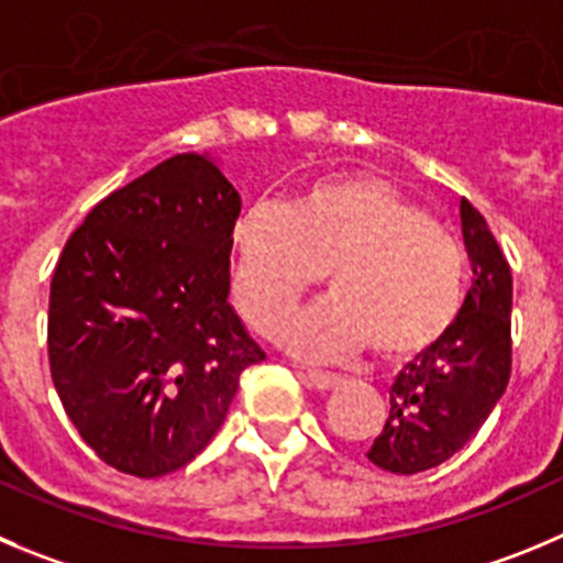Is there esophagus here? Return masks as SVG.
<instances>
[{
  "instance_id": "esophagus-1",
  "label": "esophagus",
  "mask_w": 563,
  "mask_h": 563,
  "mask_svg": "<svg viewBox=\"0 0 563 563\" xmlns=\"http://www.w3.org/2000/svg\"><path fill=\"white\" fill-rule=\"evenodd\" d=\"M302 377H306L311 386L322 388V391H328V388H335L341 383V377L335 375V372H324V369H313V366H306L302 369Z\"/></svg>"
}]
</instances>
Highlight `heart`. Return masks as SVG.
Returning <instances> with one entry per match:
<instances>
[{
    "mask_svg": "<svg viewBox=\"0 0 563 563\" xmlns=\"http://www.w3.org/2000/svg\"><path fill=\"white\" fill-rule=\"evenodd\" d=\"M233 302L272 335L324 272L330 297L299 313L283 339L335 358L364 344L383 361L424 353L464 306L466 257L450 230L375 177H333L286 208L257 202L235 219Z\"/></svg>",
    "mask_w": 563,
    "mask_h": 563,
    "instance_id": "heart-1",
    "label": "heart"
}]
</instances>
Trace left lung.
<instances>
[{
	"label": "left lung",
	"mask_w": 563,
	"mask_h": 563,
	"mask_svg": "<svg viewBox=\"0 0 563 563\" xmlns=\"http://www.w3.org/2000/svg\"><path fill=\"white\" fill-rule=\"evenodd\" d=\"M472 288L453 328L400 369L391 411L366 459L394 475H417L453 459L481 430L511 377V266L486 219L461 199Z\"/></svg>",
	"instance_id": "left-lung-1"
}]
</instances>
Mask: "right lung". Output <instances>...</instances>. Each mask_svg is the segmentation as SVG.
I'll list each match as a JSON object with an SVG mask.
<instances>
[{
	"label": "right lung",
	"mask_w": 563,
	"mask_h": 563,
	"mask_svg": "<svg viewBox=\"0 0 563 563\" xmlns=\"http://www.w3.org/2000/svg\"><path fill=\"white\" fill-rule=\"evenodd\" d=\"M241 197L208 155L157 163L108 194L63 246L49 369L68 419L108 466L161 477L222 428L266 353L230 297Z\"/></svg>",
	"instance_id": "1"
}]
</instances>
